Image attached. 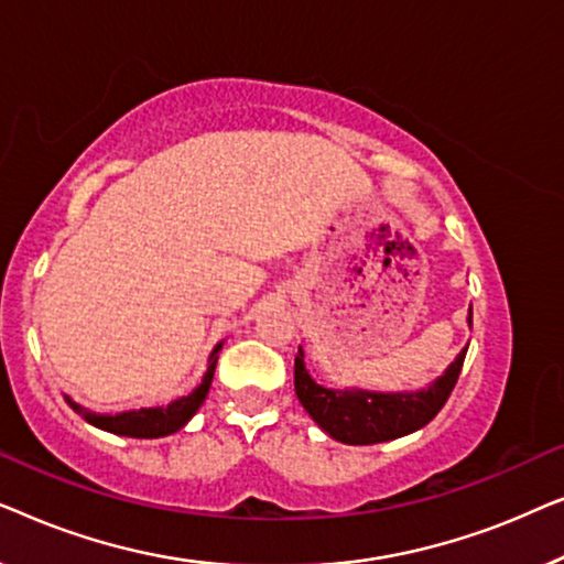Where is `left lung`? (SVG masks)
I'll return each mask as SVG.
<instances>
[{
	"mask_svg": "<svg viewBox=\"0 0 564 564\" xmlns=\"http://www.w3.org/2000/svg\"><path fill=\"white\" fill-rule=\"evenodd\" d=\"M467 323L473 328V307L467 313ZM467 346L438 380L415 392L326 388V384L315 382L305 369V351L300 346L295 357L297 400L303 403L307 415L336 442L351 446L392 442V438L413 434L429 421H434V415L442 411L446 398L452 395L454 384H457Z\"/></svg>",
	"mask_w": 564,
	"mask_h": 564,
	"instance_id": "1",
	"label": "left lung"
}]
</instances>
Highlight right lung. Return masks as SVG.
<instances>
[{
    "instance_id": "obj_1",
    "label": "right lung",
    "mask_w": 564,
    "mask_h": 564,
    "mask_svg": "<svg viewBox=\"0 0 564 564\" xmlns=\"http://www.w3.org/2000/svg\"><path fill=\"white\" fill-rule=\"evenodd\" d=\"M223 349V341L215 344L210 351V359H207V369L203 375V382L197 384L189 395H182L172 400L169 405H151V408H138V411H122V413H95L89 408H84L66 395V403L74 408L76 413L82 415L84 421L91 423V426L110 431V434L118 436H130V438H161L169 434H176V431L184 429L189 423L192 415L199 411V405L205 403L207 390H210L215 365H218V351Z\"/></svg>"
}]
</instances>
